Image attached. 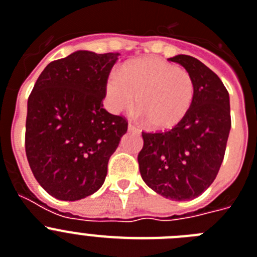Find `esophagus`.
<instances>
[{"mask_svg": "<svg viewBox=\"0 0 257 257\" xmlns=\"http://www.w3.org/2000/svg\"><path fill=\"white\" fill-rule=\"evenodd\" d=\"M128 129L131 132H135V133H138V128L135 125V124H132V122H129V124H128Z\"/></svg>", "mask_w": 257, "mask_h": 257, "instance_id": "esophagus-1", "label": "esophagus"}]
</instances>
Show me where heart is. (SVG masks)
I'll use <instances>...</instances> for the list:
<instances>
[{"label": "heart", "mask_w": 257, "mask_h": 257, "mask_svg": "<svg viewBox=\"0 0 257 257\" xmlns=\"http://www.w3.org/2000/svg\"><path fill=\"white\" fill-rule=\"evenodd\" d=\"M107 97L116 112L136 103L147 125L158 131L176 126L194 101V80L186 70L160 58H142L122 66L107 81Z\"/></svg>", "instance_id": "obj_1"}]
</instances>
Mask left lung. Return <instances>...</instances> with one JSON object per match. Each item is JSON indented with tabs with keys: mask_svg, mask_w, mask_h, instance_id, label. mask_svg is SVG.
I'll list each match as a JSON object with an SVG mask.
<instances>
[{
	"mask_svg": "<svg viewBox=\"0 0 257 257\" xmlns=\"http://www.w3.org/2000/svg\"><path fill=\"white\" fill-rule=\"evenodd\" d=\"M168 61L181 64L193 77V104L169 131L142 132L138 164L142 180L155 193L172 200L194 199L211 186L224 160L231 126L229 93L196 58L180 54Z\"/></svg>",
	"mask_w": 257,
	"mask_h": 257,
	"instance_id": "obj_1",
	"label": "left lung"
}]
</instances>
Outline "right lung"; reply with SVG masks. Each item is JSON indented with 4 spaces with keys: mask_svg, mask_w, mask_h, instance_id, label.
Masks as SVG:
<instances>
[{
    "mask_svg": "<svg viewBox=\"0 0 257 257\" xmlns=\"http://www.w3.org/2000/svg\"><path fill=\"white\" fill-rule=\"evenodd\" d=\"M117 55L80 50L53 61L28 97L27 159L37 182L57 199L95 193L128 131L124 116L102 108Z\"/></svg>",
    "mask_w": 257,
    "mask_h": 257,
    "instance_id": "1",
    "label": "right lung"
}]
</instances>
